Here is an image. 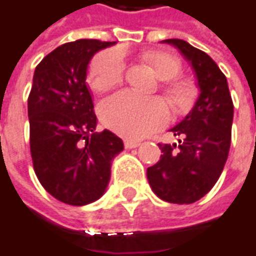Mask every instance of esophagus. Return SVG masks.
<instances>
[{
    "instance_id": "34e87169",
    "label": "esophagus",
    "mask_w": 256,
    "mask_h": 256,
    "mask_svg": "<svg viewBox=\"0 0 256 256\" xmlns=\"http://www.w3.org/2000/svg\"><path fill=\"white\" fill-rule=\"evenodd\" d=\"M140 145L138 140H131V139H125L124 146L126 149H134V148H138Z\"/></svg>"
}]
</instances>
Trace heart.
<instances>
[{"instance_id": "heart-1", "label": "heart", "mask_w": 256, "mask_h": 256, "mask_svg": "<svg viewBox=\"0 0 256 256\" xmlns=\"http://www.w3.org/2000/svg\"><path fill=\"white\" fill-rule=\"evenodd\" d=\"M145 61L153 68L160 80L162 90L172 108L185 111L192 100V86L184 79H177L181 61L167 51H148ZM125 61L121 51L104 50L98 52L89 65V84L94 92L111 90L122 82ZM102 122L126 138H142L158 131L168 122V108L162 98H139L130 92H120L106 98L98 108Z\"/></svg>"}]
</instances>
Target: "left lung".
Returning a JSON list of instances; mask_svg holds the SVG:
<instances>
[{
    "label": "left lung",
    "instance_id": "1",
    "mask_svg": "<svg viewBox=\"0 0 256 256\" xmlns=\"http://www.w3.org/2000/svg\"><path fill=\"white\" fill-rule=\"evenodd\" d=\"M163 42L177 47L191 62L200 93L190 114L172 128L178 144H158L163 154L146 174L160 199L194 204L212 190L224 168L234 106L224 74L206 52L180 38Z\"/></svg>",
    "mask_w": 256,
    "mask_h": 256
}]
</instances>
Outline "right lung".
Listing matches in <instances>:
<instances>
[{
	"label": "right lung",
	"instance_id": "right-lung-1",
	"mask_svg": "<svg viewBox=\"0 0 256 256\" xmlns=\"http://www.w3.org/2000/svg\"><path fill=\"white\" fill-rule=\"evenodd\" d=\"M112 44L65 43L34 70L28 98L33 168L44 190L68 205L98 200L107 190L112 158L124 149L112 132H94L98 118L86 84L92 57Z\"/></svg>",
	"mask_w": 256,
	"mask_h": 256
}]
</instances>
